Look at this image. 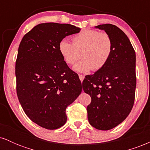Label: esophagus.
Wrapping results in <instances>:
<instances>
[{
  "instance_id": "1",
  "label": "esophagus",
  "mask_w": 150,
  "mask_h": 150,
  "mask_svg": "<svg viewBox=\"0 0 150 150\" xmlns=\"http://www.w3.org/2000/svg\"><path fill=\"white\" fill-rule=\"evenodd\" d=\"M79 77H80V80H81V82H82L84 80V78H85V76H84L83 75H80V74H79Z\"/></svg>"
}]
</instances>
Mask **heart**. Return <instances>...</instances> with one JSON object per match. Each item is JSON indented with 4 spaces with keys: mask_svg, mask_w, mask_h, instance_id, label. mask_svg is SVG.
<instances>
[{
    "mask_svg": "<svg viewBox=\"0 0 150 150\" xmlns=\"http://www.w3.org/2000/svg\"><path fill=\"white\" fill-rule=\"evenodd\" d=\"M113 42L106 32L94 30L81 31L72 38V44L63 39L58 44V51L63 61L73 65V70L80 73H87L91 70L98 71L106 65L112 53Z\"/></svg>",
    "mask_w": 150,
    "mask_h": 150,
    "instance_id": "obj_1",
    "label": "heart"
}]
</instances>
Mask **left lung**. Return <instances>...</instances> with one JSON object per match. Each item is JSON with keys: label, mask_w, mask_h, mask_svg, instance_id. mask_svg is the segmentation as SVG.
<instances>
[{"label": "left lung", "mask_w": 150, "mask_h": 150, "mask_svg": "<svg viewBox=\"0 0 150 150\" xmlns=\"http://www.w3.org/2000/svg\"><path fill=\"white\" fill-rule=\"evenodd\" d=\"M112 39V53L102 69L87 75L82 82L84 92L92 101L87 107L90 125L108 130L119 125L131 111L136 87L135 52L124 32L116 25L96 26Z\"/></svg>", "instance_id": "1"}]
</instances>
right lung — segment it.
<instances>
[{"label":"right lung","mask_w":150,"mask_h":150,"mask_svg":"<svg viewBox=\"0 0 150 150\" xmlns=\"http://www.w3.org/2000/svg\"><path fill=\"white\" fill-rule=\"evenodd\" d=\"M80 28L69 24H39L22 38L15 63L17 94L34 123L49 130L67 120L65 110L82 92L79 77L63 61L58 44Z\"/></svg>","instance_id":"add662e5"}]
</instances>
